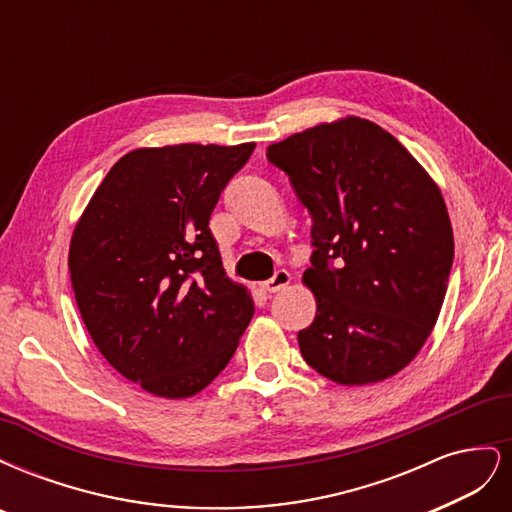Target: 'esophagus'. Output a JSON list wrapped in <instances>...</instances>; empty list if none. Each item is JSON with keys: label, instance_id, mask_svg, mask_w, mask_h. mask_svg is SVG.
Listing matches in <instances>:
<instances>
[{"label": "esophagus", "instance_id": "esophagus-1", "mask_svg": "<svg viewBox=\"0 0 512 512\" xmlns=\"http://www.w3.org/2000/svg\"><path fill=\"white\" fill-rule=\"evenodd\" d=\"M288 284H290V273H288L286 269H277L275 275L271 277V280H267L262 286H265L267 292H280V290H284Z\"/></svg>", "mask_w": 512, "mask_h": 512}]
</instances>
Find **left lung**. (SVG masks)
<instances>
[{
    "mask_svg": "<svg viewBox=\"0 0 512 512\" xmlns=\"http://www.w3.org/2000/svg\"><path fill=\"white\" fill-rule=\"evenodd\" d=\"M312 215L303 284L316 318L299 331L309 367L344 386L404 369L440 316L453 267L442 192L393 134L361 117L267 147Z\"/></svg>",
    "mask_w": 512,
    "mask_h": 512,
    "instance_id": "8db88e82",
    "label": "left lung"
}]
</instances>
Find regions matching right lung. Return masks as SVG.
<instances>
[{
	"label": "right lung",
	"instance_id": "obj_1",
	"mask_svg": "<svg viewBox=\"0 0 512 512\" xmlns=\"http://www.w3.org/2000/svg\"><path fill=\"white\" fill-rule=\"evenodd\" d=\"M254 147L134 149L108 170L72 232L68 267L85 327L104 359L151 395L203 391L254 316L209 230Z\"/></svg>",
	"mask_w": 512,
	"mask_h": 512
}]
</instances>
